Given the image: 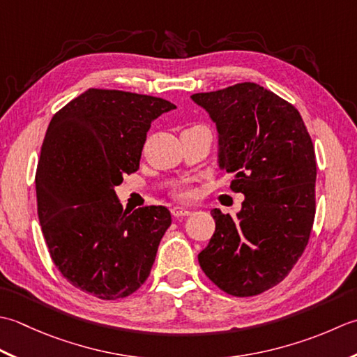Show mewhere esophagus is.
<instances>
[{
  "label": "esophagus",
  "instance_id": "1",
  "mask_svg": "<svg viewBox=\"0 0 357 357\" xmlns=\"http://www.w3.org/2000/svg\"><path fill=\"white\" fill-rule=\"evenodd\" d=\"M171 213H172L174 217H189L192 214V211H189L186 208H181V206H174Z\"/></svg>",
  "mask_w": 357,
  "mask_h": 357
}]
</instances>
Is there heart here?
<instances>
[{
    "label": "heart",
    "mask_w": 357,
    "mask_h": 357,
    "mask_svg": "<svg viewBox=\"0 0 357 357\" xmlns=\"http://www.w3.org/2000/svg\"><path fill=\"white\" fill-rule=\"evenodd\" d=\"M177 197L178 199H183V200H188L189 197H191V191H188V189H180V191H177Z\"/></svg>",
    "instance_id": "1"
}]
</instances>
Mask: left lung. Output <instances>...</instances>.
<instances>
[{"label": "left lung", "mask_w": 357, "mask_h": 357, "mask_svg": "<svg viewBox=\"0 0 357 357\" xmlns=\"http://www.w3.org/2000/svg\"><path fill=\"white\" fill-rule=\"evenodd\" d=\"M215 121L237 215L214 209L199 264L223 293L251 297L278 285L301 259L316 215V152L297 109L256 83L191 96Z\"/></svg>", "instance_id": "1"}]
</instances>
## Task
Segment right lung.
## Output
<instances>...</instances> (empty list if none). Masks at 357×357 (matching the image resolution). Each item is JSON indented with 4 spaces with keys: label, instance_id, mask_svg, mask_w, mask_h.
Masks as SVG:
<instances>
[{
    "label": "right lung",
    "instance_id": "add662e5",
    "mask_svg": "<svg viewBox=\"0 0 357 357\" xmlns=\"http://www.w3.org/2000/svg\"><path fill=\"white\" fill-rule=\"evenodd\" d=\"M171 101L89 89L49 123L36 166V206L56 270L83 293L128 297L149 278L171 227L166 206L123 209L114 188L137 172L151 123Z\"/></svg>",
    "mask_w": 357,
    "mask_h": 357
}]
</instances>
